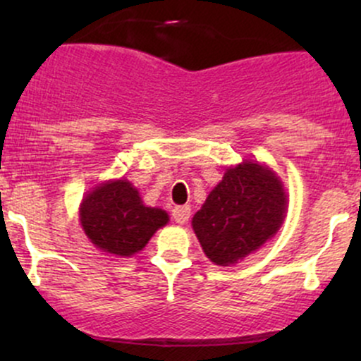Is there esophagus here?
I'll use <instances>...</instances> for the list:
<instances>
[{
    "label": "esophagus",
    "mask_w": 361,
    "mask_h": 361,
    "mask_svg": "<svg viewBox=\"0 0 361 361\" xmlns=\"http://www.w3.org/2000/svg\"><path fill=\"white\" fill-rule=\"evenodd\" d=\"M173 219L178 224H185L190 219V207L188 205H180L173 209Z\"/></svg>",
    "instance_id": "1"
}]
</instances>
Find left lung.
<instances>
[{
	"label": "left lung",
	"mask_w": 361,
	"mask_h": 361,
	"mask_svg": "<svg viewBox=\"0 0 361 361\" xmlns=\"http://www.w3.org/2000/svg\"><path fill=\"white\" fill-rule=\"evenodd\" d=\"M285 212L287 193L275 171L258 161H243L226 169L192 226L207 258L229 267L270 241Z\"/></svg>",
	"instance_id": "1"
}]
</instances>
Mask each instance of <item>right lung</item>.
I'll return each instance as SVG.
<instances>
[{
	"label": "right lung",
	"instance_id": "right-lung-1",
	"mask_svg": "<svg viewBox=\"0 0 361 361\" xmlns=\"http://www.w3.org/2000/svg\"><path fill=\"white\" fill-rule=\"evenodd\" d=\"M168 221L163 209L144 205L137 188L123 178L94 186L80 207V222L90 241L122 258L142 250Z\"/></svg>",
	"mask_w": 361,
	"mask_h": 361
}]
</instances>
